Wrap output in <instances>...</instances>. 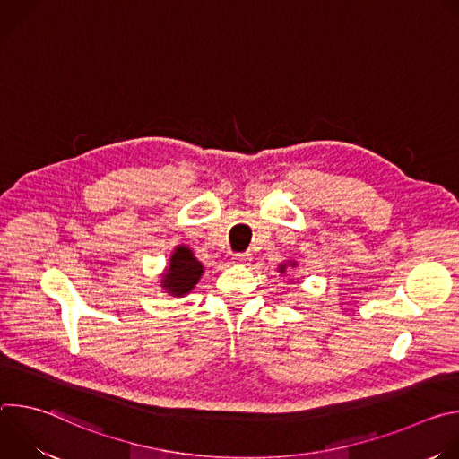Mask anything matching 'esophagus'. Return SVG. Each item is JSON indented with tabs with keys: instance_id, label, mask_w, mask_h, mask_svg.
<instances>
[{
	"instance_id": "esophagus-1",
	"label": "esophagus",
	"mask_w": 459,
	"mask_h": 459,
	"mask_svg": "<svg viewBox=\"0 0 459 459\" xmlns=\"http://www.w3.org/2000/svg\"><path fill=\"white\" fill-rule=\"evenodd\" d=\"M234 264L236 265H245L247 261H250V254H247V252H241V254H234Z\"/></svg>"
}]
</instances>
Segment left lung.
Segmentation results:
<instances>
[{
  "label": "left lung",
  "instance_id": "1",
  "mask_svg": "<svg viewBox=\"0 0 459 459\" xmlns=\"http://www.w3.org/2000/svg\"><path fill=\"white\" fill-rule=\"evenodd\" d=\"M280 273H285V265H281V269H280Z\"/></svg>",
  "mask_w": 459,
  "mask_h": 459
}]
</instances>
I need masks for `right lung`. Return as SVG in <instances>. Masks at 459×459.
<instances>
[{
  "label": "right lung",
  "mask_w": 459,
  "mask_h": 459,
  "mask_svg": "<svg viewBox=\"0 0 459 459\" xmlns=\"http://www.w3.org/2000/svg\"><path fill=\"white\" fill-rule=\"evenodd\" d=\"M204 267L198 259L194 257L192 250L186 247H178L170 257L169 273L163 276V287L172 296H183L194 289L202 278Z\"/></svg>",
  "instance_id": "add662e5"
}]
</instances>
